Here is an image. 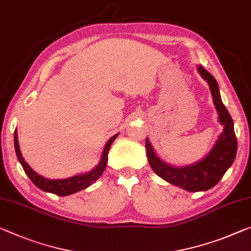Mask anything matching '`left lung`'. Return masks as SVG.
Returning <instances> with one entry per match:
<instances>
[{"mask_svg": "<svg viewBox=\"0 0 251 251\" xmlns=\"http://www.w3.org/2000/svg\"><path fill=\"white\" fill-rule=\"evenodd\" d=\"M199 73L209 84L220 123L225 126L223 133L215 142L209 155L194 165L174 167L160 160L156 156L148 139H146L147 158L152 171L168 183L182 187L188 192L207 191L215 186L233 164L238 149L233 120L225 104L222 103L217 80L202 66H199Z\"/></svg>", "mask_w": 251, "mask_h": 251, "instance_id": "obj_1", "label": "left lung"}]
</instances>
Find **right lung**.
Masks as SVG:
<instances>
[{"instance_id": "obj_1", "label": "right lung", "mask_w": 251, "mask_h": 251, "mask_svg": "<svg viewBox=\"0 0 251 251\" xmlns=\"http://www.w3.org/2000/svg\"><path fill=\"white\" fill-rule=\"evenodd\" d=\"M118 134L119 133L115 134V136H113L106 142L105 147H104L103 150L101 160H100L99 165L96 166L93 171L87 173V174L76 175L74 177H69V178L66 179H47L45 178V177L40 176L39 174H37V173L34 172L22 158L20 147H19L17 131H14V147L18 159L23 167V171L25 172V174L29 176V178L32 180V183L36 185L37 187H39L42 191L52 193V194H56L58 196H66L84 190V188L90 186L92 183H94L96 179H99V177L103 174L104 169L106 167L107 153H109L111 145H112V142L115 140V138L118 137Z\"/></svg>"}]
</instances>
